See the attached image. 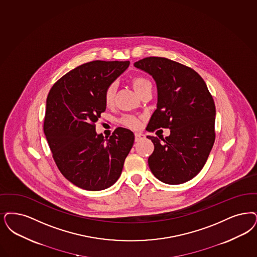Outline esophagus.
<instances>
[{
  "instance_id": "obj_1",
  "label": "esophagus",
  "mask_w": 257,
  "mask_h": 257,
  "mask_svg": "<svg viewBox=\"0 0 257 257\" xmlns=\"http://www.w3.org/2000/svg\"><path fill=\"white\" fill-rule=\"evenodd\" d=\"M144 138H145V136H144V134L135 133V141L136 142H140V141L144 140Z\"/></svg>"
}]
</instances>
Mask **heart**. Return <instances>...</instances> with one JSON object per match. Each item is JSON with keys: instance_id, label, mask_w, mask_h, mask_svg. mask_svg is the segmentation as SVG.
Wrapping results in <instances>:
<instances>
[{"instance_id": "b5f03b06", "label": "heart", "mask_w": 257, "mask_h": 257, "mask_svg": "<svg viewBox=\"0 0 257 257\" xmlns=\"http://www.w3.org/2000/svg\"><path fill=\"white\" fill-rule=\"evenodd\" d=\"M131 83L133 85L134 89L139 94L143 92L144 90H145L147 87H151V82L147 78H145L144 76H142V75L133 76L132 79H131ZM114 92H115V90H114V86L113 84L109 85L105 89L103 96H104V102L106 104V106L111 107L113 105V101H114ZM120 123L124 125V126H126V127H128V128L135 129V128L139 127L140 119L137 116L132 115V114H126V115L121 117Z\"/></svg>"}]
</instances>
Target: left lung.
Masks as SVG:
<instances>
[{
    "instance_id": "8db88e82",
    "label": "left lung",
    "mask_w": 257,
    "mask_h": 257,
    "mask_svg": "<svg viewBox=\"0 0 257 257\" xmlns=\"http://www.w3.org/2000/svg\"><path fill=\"white\" fill-rule=\"evenodd\" d=\"M134 66L151 74L158 87L157 109L146 130L168 128L148 158L151 172L168 185L191 180L204 167L215 142V104L204 79L193 69L165 57H146Z\"/></svg>"
}]
</instances>
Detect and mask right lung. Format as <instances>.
<instances>
[{"label": "right lung", "mask_w": 257, "mask_h": 257, "mask_svg": "<svg viewBox=\"0 0 257 257\" xmlns=\"http://www.w3.org/2000/svg\"><path fill=\"white\" fill-rule=\"evenodd\" d=\"M129 61L88 62L67 72L47 97L44 133L63 176L80 188L98 191L113 185L134 144L133 132L117 127L104 139L95 122L106 110L104 91Z\"/></svg>", "instance_id": "add662e5"}]
</instances>
